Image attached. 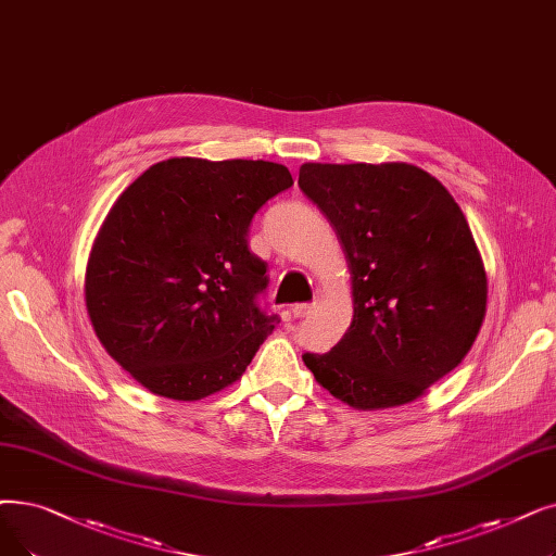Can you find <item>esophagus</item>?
<instances>
[{"label": "esophagus", "mask_w": 556, "mask_h": 556, "mask_svg": "<svg viewBox=\"0 0 556 556\" xmlns=\"http://www.w3.org/2000/svg\"><path fill=\"white\" fill-rule=\"evenodd\" d=\"M311 311H313V304H311V302H300V304L293 306V316H295V318H304V316H308Z\"/></svg>", "instance_id": "34e87169"}]
</instances>
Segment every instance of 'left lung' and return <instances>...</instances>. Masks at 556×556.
<instances>
[{
  "label": "left lung",
  "mask_w": 556,
  "mask_h": 556,
  "mask_svg": "<svg viewBox=\"0 0 556 556\" xmlns=\"http://www.w3.org/2000/svg\"><path fill=\"white\" fill-rule=\"evenodd\" d=\"M341 240L354 316L316 381L354 408L418 400L470 352L486 316V270L447 188L408 163H304L300 181Z\"/></svg>",
  "instance_id": "8db88e82"
}]
</instances>
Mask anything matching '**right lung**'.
<instances>
[{
  "mask_svg": "<svg viewBox=\"0 0 556 556\" xmlns=\"http://www.w3.org/2000/svg\"><path fill=\"white\" fill-rule=\"evenodd\" d=\"M270 161L167 159L109 211L86 265V308L138 383L202 400L245 372L279 318L258 306L268 265L248 248L254 213L291 188Z\"/></svg>",
  "mask_w": 556,
  "mask_h": 556,
  "instance_id": "1",
  "label": "right lung"
}]
</instances>
